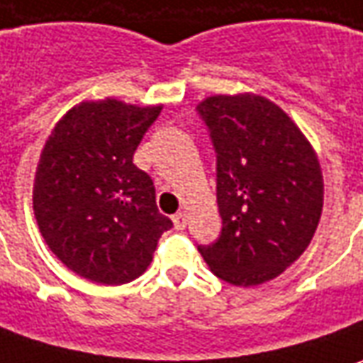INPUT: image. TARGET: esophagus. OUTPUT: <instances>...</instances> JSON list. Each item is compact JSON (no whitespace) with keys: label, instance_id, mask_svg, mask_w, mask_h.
Wrapping results in <instances>:
<instances>
[{"label":"esophagus","instance_id":"1","mask_svg":"<svg viewBox=\"0 0 363 363\" xmlns=\"http://www.w3.org/2000/svg\"><path fill=\"white\" fill-rule=\"evenodd\" d=\"M186 222H189V216H186L184 212H179V214H174L173 216V224L177 230H184V228H186Z\"/></svg>","mask_w":363,"mask_h":363}]
</instances>
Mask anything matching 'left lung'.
<instances>
[{
	"mask_svg": "<svg viewBox=\"0 0 363 363\" xmlns=\"http://www.w3.org/2000/svg\"><path fill=\"white\" fill-rule=\"evenodd\" d=\"M216 149L222 234L199 245L230 285L279 277L313 240L323 214L318 157L285 111L257 94L210 96L196 106Z\"/></svg>",
	"mask_w": 363,
	"mask_h": 363,
	"instance_id": "8db88e82",
	"label": "left lung"
}]
</instances>
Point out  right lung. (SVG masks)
I'll return each mask as SVG.
<instances>
[{
  "mask_svg": "<svg viewBox=\"0 0 363 363\" xmlns=\"http://www.w3.org/2000/svg\"><path fill=\"white\" fill-rule=\"evenodd\" d=\"M163 106L113 98L68 110L43 147L33 210L50 252L76 275L123 285L145 273L173 222L133 153Z\"/></svg>",
  "mask_w": 363,
  "mask_h": 363,
  "instance_id": "right-lung-1",
  "label": "right lung"
}]
</instances>
